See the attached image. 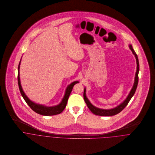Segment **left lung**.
<instances>
[{"label":"left lung","instance_id":"left-lung-1","mask_svg":"<svg viewBox=\"0 0 155 155\" xmlns=\"http://www.w3.org/2000/svg\"><path fill=\"white\" fill-rule=\"evenodd\" d=\"M129 47L130 49L131 50L133 54L134 55L135 58H136V62H137V70H136V73H135V79H134V83L133 85V88L131 89V91L130 92L128 95L127 96V97L126 98V99L122 102L119 105H118L117 106H116L114 108L110 109H100L98 108L95 106H94V105H92L91 102L89 101L88 98L87 97L86 95V88H85L84 89V100L89 108V109L94 114L96 115H98V116H114L115 114H118L119 113H120L121 111L128 104V103L130 102V100L131 99V98L133 97V95H134L136 89L138 85V72H139V62H138V57L137 55L136 54L135 51L134 50L133 48V46L131 45H129Z\"/></svg>","mask_w":155,"mask_h":155}]
</instances>
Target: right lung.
<instances>
[{
    "label": "right lung",
    "instance_id": "1",
    "mask_svg": "<svg viewBox=\"0 0 155 155\" xmlns=\"http://www.w3.org/2000/svg\"><path fill=\"white\" fill-rule=\"evenodd\" d=\"M21 59L20 61L18 67V86H19V89H20L21 94L24 100H25V101L28 105V106H30V107L36 113L43 116H53V115H56L61 113L64 110V109L66 106L68 97L70 96V94L72 91V89L73 88L74 85L79 83V82L74 81L67 86L64 97L63 98L60 103L58 104V105H56L54 106H46L42 104L36 103L32 101L31 100H30L27 97V96L25 95V94L24 93L22 89V87L21 85V82H20V66L21 64Z\"/></svg>",
    "mask_w": 155,
    "mask_h": 155
}]
</instances>
